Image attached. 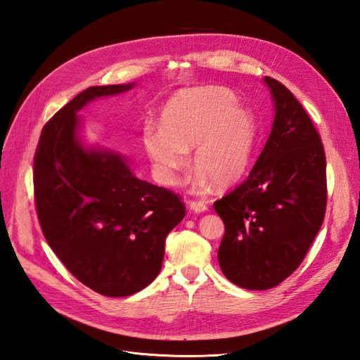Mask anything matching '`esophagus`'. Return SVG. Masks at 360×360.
Listing matches in <instances>:
<instances>
[{
    "mask_svg": "<svg viewBox=\"0 0 360 360\" xmlns=\"http://www.w3.org/2000/svg\"><path fill=\"white\" fill-rule=\"evenodd\" d=\"M189 209L195 213H202L207 210V204L204 201H189Z\"/></svg>",
    "mask_w": 360,
    "mask_h": 360,
    "instance_id": "1",
    "label": "esophagus"
}]
</instances>
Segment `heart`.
I'll use <instances>...</instances> for the list:
<instances>
[{"label": "heart", "instance_id": "obj_1", "mask_svg": "<svg viewBox=\"0 0 360 360\" xmlns=\"http://www.w3.org/2000/svg\"><path fill=\"white\" fill-rule=\"evenodd\" d=\"M159 126L146 129L143 143L163 184H176L189 165L193 148L197 171L193 191L214 183L230 188L240 181L252 162L257 122L246 106L224 86H201L172 96L163 106Z\"/></svg>", "mask_w": 360, "mask_h": 360}]
</instances>
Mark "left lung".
<instances>
[{"instance_id": "left-lung-1", "label": "left lung", "mask_w": 360, "mask_h": 360, "mask_svg": "<svg viewBox=\"0 0 360 360\" xmlns=\"http://www.w3.org/2000/svg\"><path fill=\"white\" fill-rule=\"evenodd\" d=\"M275 118L246 181L214 202L225 224L222 274L246 290H269L307 255L326 212V156L311 118L287 86L264 76Z\"/></svg>"}]
</instances>
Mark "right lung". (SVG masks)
Segmentation results:
<instances>
[{
    "label": "right lung",
    "mask_w": 360,
    "mask_h": 360,
    "mask_svg": "<svg viewBox=\"0 0 360 360\" xmlns=\"http://www.w3.org/2000/svg\"><path fill=\"white\" fill-rule=\"evenodd\" d=\"M136 84L90 86L41 130L34 156V197L48 245L84 285L124 297L156 279L165 238L184 217L177 195L135 176L120 151L86 144L79 111Z\"/></svg>",
    "instance_id": "right-lung-1"
}]
</instances>
